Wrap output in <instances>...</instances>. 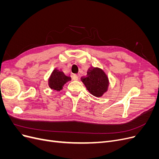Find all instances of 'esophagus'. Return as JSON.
<instances>
[{
  "label": "esophagus",
  "mask_w": 159,
  "mask_h": 159,
  "mask_svg": "<svg viewBox=\"0 0 159 159\" xmlns=\"http://www.w3.org/2000/svg\"><path fill=\"white\" fill-rule=\"evenodd\" d=\"M72 79H73L74 81H77L78 80V76L76 74H74L73 75H72Z\"/></svg>",
  "instance_id": "1"
}]
</instances>
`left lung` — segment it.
<instances>
[{
  "label": "left lung",
  "mask_w": 159,
  "mask_h": 159,
  "mask_svg": "<svg viewBox=\"0 0 159 159\" xmlns=\"http://www.w3.org/2000/svg\"><path fill=\"white\" fill-rule=\"evenodd\" d=\"M86 88L95 97H102L107 91L109 80L105 72L99 68L88 69L87 76L81 78Z\"/></svg>",
  "instance_id": "obj_1"
}]
</instances>
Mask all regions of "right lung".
Masks as SVG:
<instances>
[{
	"label": "right lung",
	"instance_id": "1",
	"mask_svg": "<svg viewBox=\"0 0 159 159\" xmlns=\"http://www.w3.org/2000/svg\"><path fill=\"white\" fill-rule=\"evenodd\" d=\"M71 80V77L66 75L63 71L56 68L48 79V85L52 89L60 91L64 84Z\"/></svg>",
	"mask_w": 159,
	"mask_h": 159
}]
</instances>
